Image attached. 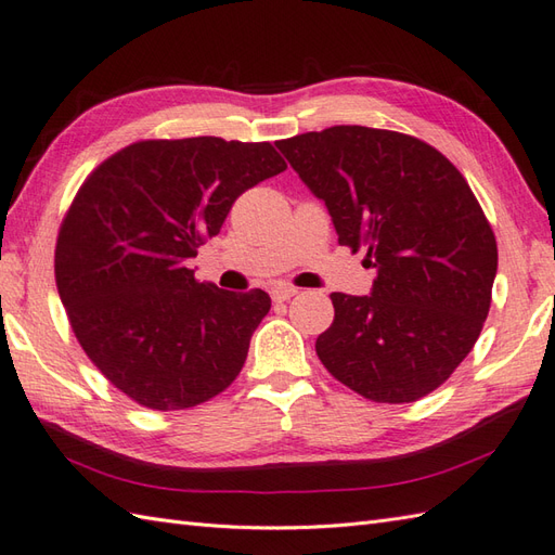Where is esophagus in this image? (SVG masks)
<instances>
[{
    "instance_id": "34e87169",
    "label": "esophagus",
    "mask_w": 555,
    "mask_h": 555,
    "mask_svg": "<svg viewBox=\"0 0 555 555\" xmlns=\"http://www.w3.org/2000/svg\"><path fill=\"white\" fill-rule=\"evenodd\" d=\"M293 295H298V288L286 286V283H281V286L272 288V300L274 302H286V300L293 298Z\"/></svg>"
}]
</instances>
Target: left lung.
I'll return each instance as SVG.
<instances>
[{"label":"left lung","mask_w":555,"mask_h":555,"mask_svg":"<svg viewBox=\"0 0 555 555\" xmlns=\"http://www.w3.org/2000/svg\"><path fill=\"white\" fill-rule=\"evenodd\" d=\"M276 149L324 201L340 246H364L376 269L371 295H331L321 364L373 402L440 388L478 340L496 276L492 227L466 179L425 141L362 125Z\"/></svg>","instance_id":"1"}]
</instances>
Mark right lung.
I'll return each mask as SVG.
<instances>
[{
  "label": "right lung",
  "mask_w": 555,
  "mask_h": 555,
  "mask_svg": "<svg viewBox=\"0 0 555 555\" xmlns=\"http://www.w3.org/2000/svg\"><path fill=\"white\" fill-rule=\"evenodd\" d=\"M283 170L267 141L160 139L115 153L77 191L56 288L92 364L141 406H196L238 376L272 300L198 283L186 260L243 191Z\"/></svg>",
  "instance_id": "add662e5"
}]
</instances>
